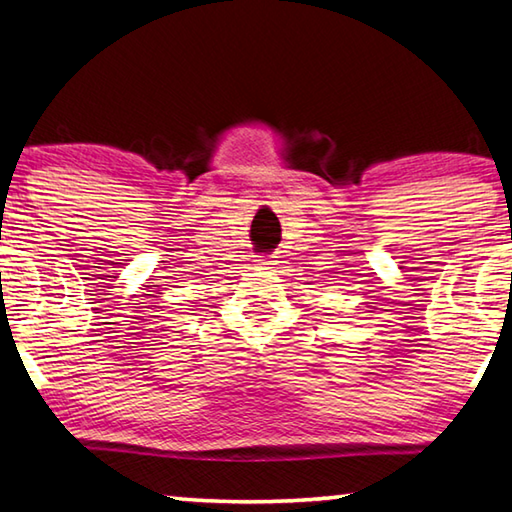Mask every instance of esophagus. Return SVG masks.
Returning a JSON list of instances; mask_svg holds the SVG:
<instances>
[{
    "instance_id": "obj_1",
    "label": "esophagus",
    "mask_w": 512,
    "mask_h": 512,
    "mask_svg": "<svg viewBox=\"0 0 512 512\" xmlns=\"http://www.w3.org/2000/svg\"><path fill=\"white\" fill-rule=\"evenodd\" d=\"M262 264H266V262H264V259H262Z\"/></svg>"
}]
</instances>
